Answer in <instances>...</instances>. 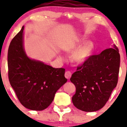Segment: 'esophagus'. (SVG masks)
Segmentation results:
<instances>
[{"mask_svg": "<svg viewBox=\"0 0 127 127\" xmlns=\"http://www.w3.org/2000/svg\"><path fill=\"white\" fill-rule=\"evenodd\" d=\"M71 76H72V72L70 71H66L65 72V77L68 79H69L70 78Z\"/></svg>", "mask_w": 127, "mask_h": 127, "instance_id": "1", "label": "esophagus"}]
</instances>
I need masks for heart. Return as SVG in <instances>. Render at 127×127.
Masks as SVG:
<instances>
[{"label": "heart", "mask_w": 127, "mask_h": 127, "mask_svg": "<svg viewBox=\"0 0 127 127\" xmlns=\"http://www.w3.org/2000/svg\"><path fill=\"white\" fill-rule=\"evenodd\" d=\"M91 50V45L90 43L84 44L75 52L74 55L75 60L79 63L84 62L90 55Z\"/></svg>", "instance_id": "heart-1"}]
</instances>
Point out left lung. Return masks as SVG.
<instances>
[{
	"instance_id": "left-lung-1",
	"label": "left lung",
	"mask_w": 127,
	"mask_h": 127,
	"mask_svg": "<svg viewBox=\"0 0 127 127\" xmlns=\"http://www.w3.org/2000/svg\"><path fill=\"white\" fill-rule=\"evenodd\" d=\"M119 66L120 55L115 45L87 58L70 78L76 87L72 97L74 106L85 112L101 109L117 85Z\"/></svg>"
}]
</instances>
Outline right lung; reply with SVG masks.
<instances>
[{"instance_id": "obj_1", "label": "right lung", "mask_w": 127, "mask_h": 127, "mask_svg": "<svg viewBox=\"0 0 127 127\" xmlns=\"http://www.w3.org/2000/svg\"><path fill=\"white\" fill-rule=\"evenodd\" d=\"M23 30L24 26L9 46V81L22 105L30 110H44L67 81L65 69L29 59L23 47Z\"/></svg>"}]
</instances>
